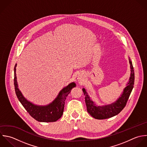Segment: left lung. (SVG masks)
<instances>
[{
	"mask_svg": "<svg viewBox=\"0 0 147 147\" xmlns=\"http://www.w3.org/2000/svg\"><path fill=\"white\" fill-rule=\"evenodd\" d=\"M129 63L131 69L129 81L128 84L127 86L124 89L123 94L115 102L110 105L102 107L96 106L94 102L90 100L85 89H82V91L85 95L87 111L94 119L103 120L118 115L125 107L129 96L133 89L135 81V73L134 67L130 59Z\"/></svg>",
	"mask_w": 147,
	"mask_h": 147,
	"instance_id": "left-lung-1",
	"label": "left lung"
}]
</instances>
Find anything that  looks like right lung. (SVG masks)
<instances>
[{"mask_svg":"<svg viewBox=\"0 0 147 147\" xmlns=\"http://www.w3.org/2000/svg\"><path fill=\"white\" fill-rule=\"evenodd\" d=\"M16 66V64L14 67V86L15 93L18 100L29 115L39 122H54L60 119L63 112L65 101L66 97L70 93L72 88L76 86L75 83L72 82L63 88L59 92L55 100L49 105L45 107L35 105L28 101L23 96L18 87Z\"/></svg>","mask_w":147,"mask_h":147,"instance_id":"right-lung-1","label":"right lung"}]
</instances>
